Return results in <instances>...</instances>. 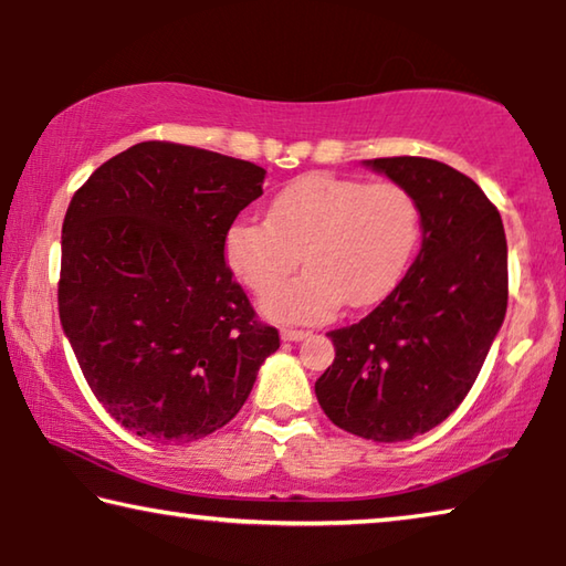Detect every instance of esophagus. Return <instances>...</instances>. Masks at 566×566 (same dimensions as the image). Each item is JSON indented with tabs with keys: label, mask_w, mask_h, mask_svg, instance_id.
<instances>
[{
	"label": "esophagus",
	"mask_w": 566,
	"mask_h": 566,
	"mask_svg": "<svg viewBox=\"0 0 566 566\" xmlns=\"http://www.w3.org/2000/svg\"><path fill=\"white\" fill-rule=\"evenodd\" d=\"M306 337H310V332H304V329H294V327H284L282 329V339L284 342H302Z\"/></svg>",
	"instance_id": "34e87169"
}]
</instances>
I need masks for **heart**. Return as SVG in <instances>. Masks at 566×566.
Returning <instances> with one entry per match:
<instances>
[{"label":"heart","mask_w":566,"mask_h":566,"mask_svg":"<svg viewBox=\"0 0 566 566\" xmlns=\"http://www.w3.org/2000/svg\"><path fill=\"white\" fill-rule=\"evenodd\" d=\"M421 212L397 181L310 175L274 197L266 219L229 227L224 254L254 294H269L296 265L307 272L264 300L274 319H327L347 306H371L395 290L415 254Z\"/></svg>","instance_id":"b5f03b06"}]
</instances>
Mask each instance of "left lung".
<instances>
[{
	"label": "left lung",
	"mask_w": 566,
	"mask_h": 566,
	"mask_svg": "<svg viewBox=\"0 0 566 566\" xmlns=\"http://www.w3.org/2000/svg\"><path fill=\"white\" fill-rule=\"evenodd\" d=\"M367 165L407 187L421 249L367 317L329 332L337 357L314 391L334 424L375 442H405L452 415L472 389L506 314L502 217L474 179L427 157Z\"/></svg>",
	"instance_id": "8db88e82"
}]
</instances>
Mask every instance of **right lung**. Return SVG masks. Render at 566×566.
Wrapping results in <instances>:
<instances>
[{"instance_id":"right-lung-1","label":"right lung","mask_w":566,"mask_h":566,"mask_svg":"<svg viewBox=\"0 0 566 566\" xmlns=\"http://www.w3.org/2000/svg\"><path fill=\"white\" fill-rule=\"evenodd\" d=\"M266 171L139 142L74 191L62 224L60 319L94 397L129 432L187 444L222 429L280 349L224 262Z\"/></svg>"}]
</instances>
